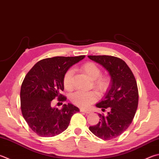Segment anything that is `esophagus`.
Wrapping results in <instances>:
<instances>
[{
    "label": "esophagus",
    "mask_w": 159,
    "mask_h": 159,
    "mask_svg": "<svg viewBox=\"0 0 159 159\" xmlns=\"http://www.w3.org/2000/svg\"><path fill=\"white\" fill-rule=\"evenodd\" d=\"M80 111L85 112V113H90V112H91L90 111H89V110H85L84 108H80Z\"/></svg>",
    "instance_id": "1"
}]
</instances>
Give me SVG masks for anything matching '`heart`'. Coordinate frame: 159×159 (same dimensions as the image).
Segmentation results:
<instances>
[{
    "instance_id": "b5f03b06",
    "label": "heart",
    "mask_w": 159,
    "mask_h": 159,
    "mask_svg": "<svg viewBox=\"0 0 159 159\" xmlns=\"http://www.w3.org/2000/svg\"><path fill=\"white\" fill-rule=\"evenodd\" d=\"M81 70L87 75L91 80H93L94 87L101 92H105L110 86V79L106 76H101L102 70L94 62H87L83 65ZM74 70L70 69L63 76V85L67 90H71L73 88L72 85V76ZM99 94L96 91H81L79 90L71 96L70 100L74 104L79 107L87 108L92 103L97 101Z\"/></svg>"
}]
</instances>
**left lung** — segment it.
Masks as SVG:
<instances>
[{
    "label": "left lung",
    "mask_w": 159,
    "mask_h": 159,
    "mask_svg": "<svg viewBox=\"0 0 159 159\" xmlns=\"http://www.w3.org/2000/svg\"><path fill=\"white\" fill-rule=\"evenodd\" d=\"M102 65L111 77L110 88L104 99L96 104L102 111L108 109L106 115L99 114V122L89 126L92 134L102 140H111L125 132L131 125L138 104L137 83L126 63L111 56H88Z\"/></svg>",
    "instance_id": "8db88e82"
}]
</instances>
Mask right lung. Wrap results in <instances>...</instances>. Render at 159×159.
<instances>
[{
	"label": "right lung",
	"instance_id": "obj_1",
	"mask_svg": "<svg viewBox=\"0 0 159 159\" xmlns=\"http://www.w3.org/2000/svg\"><path fill=\"white\" fill-rule=\"evenodd\" d=\"M85 56H56L40 60L28 72L20 92L23 117L30 128L42 137H53L67 129L70 120L79 108L71 103L59 110L51 106L52 100L67 98L60 94L64 89L63 76L72 65Z\"/></svg>",
	"mask_w": 159,
	"mask_h": 159
}]
</instances>
